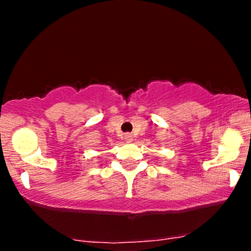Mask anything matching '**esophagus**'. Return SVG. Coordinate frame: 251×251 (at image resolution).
Segmentation results:
<instances>
[{"label":"esophagus","mask_w":251,"mask_h":251,"mask_svg":"<svg viewBox=\"0 0 251 251\" xmlns=\"http://www.w3.org/2000/svg\"><path fill=\"white\" fill-rule=\"evenodd\" d=\"M124 137H125L126 142H132V141H133V140H132V136H131L130 133H126V135L124 136Z\"/></svg>","instance_id":"obj_1"}]
</instances>
